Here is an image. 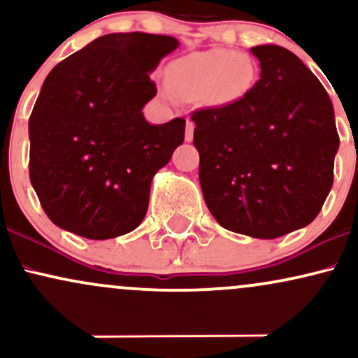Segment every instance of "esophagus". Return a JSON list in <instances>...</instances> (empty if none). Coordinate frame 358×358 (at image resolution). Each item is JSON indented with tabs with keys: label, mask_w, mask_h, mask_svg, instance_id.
<instances>
[{
	"label": "esophagus",
	"mask_w": 358,
	"mask_h": 358,
	"mask_svg": "<svg viewBox=\"0 0 358 358\" xmlns=\"http://www.w3.org/2000/svg\"><path fill=\"white\" fill-rule=\"evenodd\" d=\"M193 129H195V124H193V121H190V119H187V122H185V141H192Z\"/></svg>",
	"instance_id": "34e87169"
}]
</instances>
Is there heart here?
Segmentation results:
<instances>
[{"label": "heart", "mask_w": 358, "mask_h": 358, "mask_svg": "<svg viewBox=\"0 0 358 358\" xmlns=\"http://www.w3.org/2000/svg\"><path fill=\"white\" fill-rule=\"evenodd\" d=\"M170 87L188 99L225 106L242 99L254 82V67L236 50L215 48L175 60L168 67Z\"/></svg>", "instance_id": "1"}]
</instances>
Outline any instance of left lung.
Returning <instances> with one entry per match:
<instances>
[{
  "instance_id": "1",
  "label": "left lung",
  "mask_w": 358,
  "mask_h": 358,
  "mask_svg": "<svg viewBox=\"0 0 358 358\" xmlns=\"http://www.w3.org/2000/svg\"><path fill=\"white\" fill-rule=\"evenodd\" d=\"M250 53L261 79L239 101L192 113L205 203L227 231L276 239L306 227L334 185L338 133L330 97L287 48Z\"/></svg>"
}]
</instances>
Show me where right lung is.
Segmentation results:
<instances>
[{"instance_id": "right-lung-1", "label": "right lung", "mask_w": 358, "mask_h": 358, "mask_svg": "<svg viewBox=\"0 0 358 358\" xmlns=\"http://www.w3.org/2000/svg\"><path fill=\"white\" fill-rule=\"evenodd\" d=\"M178 47L166 35L109 34L52 69L28 122L30 182L60 229L104 241L145 219L151 180L185 139V119L150 124V72Z\"/></svg>"}]
</instances>
